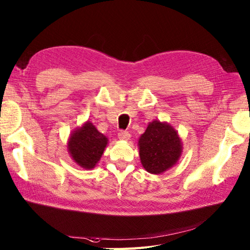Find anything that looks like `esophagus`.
<instances>
[{
  "label": "esophagus",
  "instance_id": "1",
  "mask_svg": "<svg viewBox=\"0 0 250 250\" xmlns=\"http://www.w3.org/2000/svg\"><path fill=\"white\" fill-rule=\"evenodd\" d=\"M118 137H119L120 140L127 141V140L130 139V134H129L128 131H126V130H122V131H120L119 134H118Z\"/></svg>",
  "mask_w": 250,
  "mask_h": 250
}]
</instances>
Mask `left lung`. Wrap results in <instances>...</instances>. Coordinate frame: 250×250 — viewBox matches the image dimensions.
<instances>
[{"instance_id":"left-lung-1","label":"left lung","mask_w":250,"mask_h":250,"mask_svg":"<svg viewBox=\"0 0 250 250\" xmlns=\"http://www.w3.org/2000/svg\"><path fill=\"white\" fill-rule=\"evenodd\" d=\"M138 146L143 168L152 174H160L173 167L183 148L177 131L166 122L157 120L147 125Z\"/></svg>"}]
</instances>
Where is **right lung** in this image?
I'll list each match as a JSON object with an SVG mask.
<instances>
[{
    "label": "right lung",
    "mask_w": 250,
    "mask_h": 250,
    "mask_svg": "<svg viewBox=\"0 0 250 250\" xmlns=\"http://www.w3.org/2000/svg\"><path fill=\"white\" fill-rule=\"evenodd\" d=\"M107 144L108 138L87 121L71 132L67 148L77 165L84 169H93L101 160Z\"/></svg>",
    "instance_id": "obj_1"
}]
</instances>
